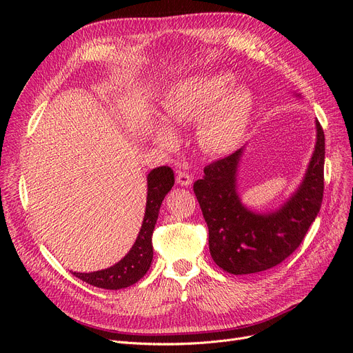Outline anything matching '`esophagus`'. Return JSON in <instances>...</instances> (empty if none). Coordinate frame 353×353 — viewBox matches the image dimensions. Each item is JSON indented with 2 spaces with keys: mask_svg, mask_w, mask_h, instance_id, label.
<instances>
[{
  "mask_svg": "<svg viewBox=\"0 0 353 353\" xmlns=\"http://www.w3.org/2000/svg\"><path fill=\"white\" fill-rule=\"evenodd\" d=\"M176 181L180 184V186L189 188L190 184L193 183V179H192V176H190L189 173H186V172H180V173L177 174V179H176Z\"/></svg>",
  "mask_w": 353,
  "mask_h": 353,
  "instance_id": "esophagus-1",
  "label": "esophagus"
}]
</instances>
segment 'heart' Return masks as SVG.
I'll return each mask as SVG.
<instances>
[{
  "instance_id": "1",
  "label": "heart",
  "mask_w": 353,
  "mask_h": 353,
  "mask_svg": "<svg viewBox=\"0 0 353 353\" xmlns=\"http://www.w3.org/2000/svg\"><path fill=\"white\" fill-rule=\"evenodd\" d=\"M229 74H201L179 81L165 97L163 119L172 128L197 120V137L206 152L226 154L242 141L253 111V96L243 85L229 87ZM154 140L165 147L174 136L157 130Z\"/></svg>"
}]
</instances>
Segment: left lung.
<instances>
[{
    "label": "left lung",
    "mask_w": 353,
    "mask_h": 353,
    "mask_svg": "<svg viewBox=\"0 0 353 353\" xmlns=\"http://www.w3.org/2000/svg\"><path fill=\"white\" fill-rule=\"evenodd\" d=\"M243 148L205 167L193 190L209 228V249L219 268L252 274L282 263L299 248L323 199L325 134L316 120V144L305 177L283 206L257 213L237 193V167Z\"/></svg>",
    "instance_id": "1"
}]
</instances>
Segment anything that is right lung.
<instances>
[{
  "label": "right lung",
  "mask_w": 353,
  "mask_h": 353,
  "mask_svg": "<svg viewBox=\"0 0 353 353\" xmlns=\"http://www.w3.org/2000/svg\"><path fill=\"white\" fill-rule=\"evenodd\" d=\"M174 184V173L169 165L153 169L147 176V199L141 229L130 252L114 266L91 273L72 274L96 288L119 290L134 285L150 269L153 261L152 236L159 217L161 201Z\"/></svg>",
  "instance_id": "right-lung-1"
}]
</instances>
